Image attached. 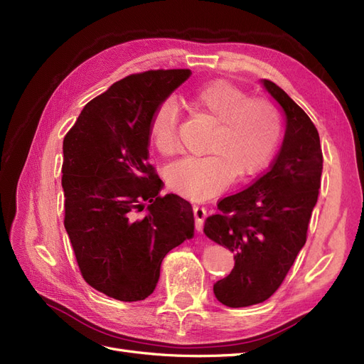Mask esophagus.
<instances>
[{"instance_id":"esophagus-1","label":"esophagus","mask_w":364,"mask_h":364,"mask_svg":"<svg viewBox=\"0 0 364 364\" xmlns=\"http://www.w3.org/2000/svg\"><path fill=\"white\" fill-rule=\"evenodd\" d=\"M193 213L196 218V229L202 230L203 229V222L206 218V208L200 205H193Z\"/></svg>"}]
</instances>
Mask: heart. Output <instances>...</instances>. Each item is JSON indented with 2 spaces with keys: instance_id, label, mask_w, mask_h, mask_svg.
<instances>
[{
  "instance_id": "b5f03b06",
  "label": "heart",
  "mask_w": 364,
  "mask_h": 364,
  "mask_svg": "<svg viewBox=\"0 0 364 364\" xmlns=\"http://www.w3.org/2000/svg\"><path fill=\"white\" fill-rule=\"evenodd\" d=\"M193 111L213 119L206 155L174 164L167 173L171 190L190 199H206L222 191L235 176L255 173L266 164L281 138V117L267 98L249 97L229 80H213L185 97ZM179 112L170 100L161 103L149 124L151 144L165 158L181 150Z\"/></svg>"
}]
</instances>
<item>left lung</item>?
Masks as SVG:
<instances>
[{"label":"left lung","instance_id":"1","mask_svg":"<svg viewBox=\"0 0 364 364\" xmlns=\"http://www.w3.org/2000/svg\"><path fill=\"white\" fill-rule=\"evenodd\" d=\"M287 117L282 147L246 190L223 197L205 220V234L234 252V269L214 284L226 306L261 304L277 291L306 241L323 155L318 132L284 90L264 80Z\"/></svg>","mask_w":364,"mask_h":364}]
</instances>
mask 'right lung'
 Segmentation results:
<instances>
[{
  "label": "right lung",
  "instance_id": "right-lung-1",
  "mask_svg": "<svg viewBox=\"0 0 364 364\" xmlns=\"http://www.w3.org/2000/svg\"><path fill=\"white\" fill-rule=\"evenodd\" d=\"M190 74L124 77L92 98L63 138V223L77 266L92 289L118 301L150 296L165 255L194 232L191 205L161 196L147 162L150 118Z\"/></svg>",
  "mask_w": 364,
  "mask_h": 364
}]
</instances>
